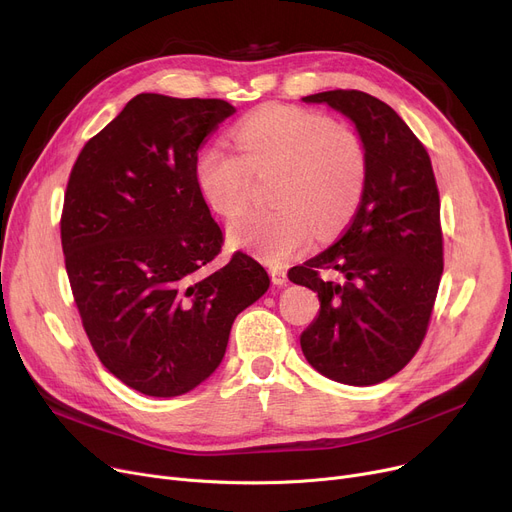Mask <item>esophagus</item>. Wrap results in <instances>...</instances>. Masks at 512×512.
I'll list each match as a JSON object with an SVG mask.
<instances>
[{"label":"esophagus","instance_id":"1","mask_svg":"<svg viewBox=\"0 0 512 512\" xmlns=\"http://www.w3.org/2000/svg\"><path fill=\"white\" fill-rule=\"evenodd\" d=\"M270 278L276 286H284L288 282V276L286 272L282 270V267H270Z\"/></svg>","mask_w":512,"mask_h":512}]
</instances>
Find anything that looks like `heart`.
<instances>
[{
	"mask_svg": "<svg viewBox=\"0 0 512 512\" xmlns=\"http://www.w3.org/2000/svg\"><path fill=\"white\" fill-rule=\"evenodd\" d=\"M240 151L224 143L205 147L195 161L203 201L224 218L249 203L253 174L278 170L265 211L230 224V236L270 263L305 253L319 236H334L355 215L367 184L369 151L363 134L303 107L267 105L236 126Z\"/></svg>",
	"mask_w": 512,
	"mask_h": 512,
	"instance_id": "obj_1",
	"label": "heart"
}]
</instances>
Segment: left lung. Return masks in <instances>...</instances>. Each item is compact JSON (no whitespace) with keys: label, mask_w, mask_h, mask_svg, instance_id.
<instances>
[{"label":"left lung","mask_w":512,"mask_h":512,"mask_svg":"<svg viewBox=\"0 0 512 512\" xmlns=\"http://www.w3.org/2000/svg\"><path fill=\"white\" fill-rule=\"evenodd\" d=\"M351 118L369 151L363 199L330 249L288 272L317 292L319 315L301 334L307 361L348 386L380 384L405 367L427 334L444 270L440 193L432 159L378 97L336 89L303 97ZM321 271L341 276L324 281Z\"/></svg>","instance_id":"1"}]
</instances>
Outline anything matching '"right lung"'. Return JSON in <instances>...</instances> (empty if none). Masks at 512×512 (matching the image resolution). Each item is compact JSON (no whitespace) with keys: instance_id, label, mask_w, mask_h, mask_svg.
<instances>
[{"instance_id":"obj_1","label":"right lung","mask_w":512,"mask_h":512,"mask_svg":"<svg viewBox=\"0 0 512 512\" xmlns=\"http://www.w3.org/2000/svg\"><path fill=\"white\" fill-rule=\"evenodd\" d=\"M236 110L224 99L132 97L78 153L60 234L87 338L128 388L170 398L218 369L236 315L270 278L247 253L226 263L195 161Z\"/></svg>"}]
</instances>
